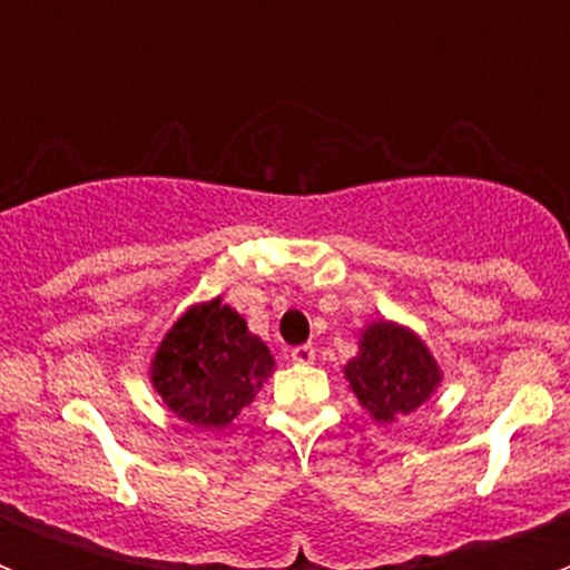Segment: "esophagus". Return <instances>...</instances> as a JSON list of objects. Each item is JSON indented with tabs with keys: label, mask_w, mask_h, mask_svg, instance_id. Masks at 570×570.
I'll return each instance as SVG.
<instances>
[{
	"label": "esophagus",
	"mask_w": 570,
	"mask_h": 570,
	"mask_svg": "<svg viewBox=\"0 0 570 570\" xmlns=\"http://www.w3.org/2000/svg\"><path fill=\"white\" fill-rule=\"evenodd\" d=\"M291 360H294L296 365H311V362L316 360L314 345H296V347H291Z\"/></svg>",
	"instance_id": "esophagus-1"
}]
</instances>
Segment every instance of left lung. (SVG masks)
<instances>
[{"label":"left lung","mask_w":570,"mask_h":570,"mask_svg":"<svg viewBox=\"0 0 570 570\" xmlns=\"http://www.w3.org/2000/svg\"><path fill=\"white\" fill-rule=\"evenodd\" d=\"M345 380L376 422H394L434 394L442 374L414 331L374 322L362 334L360 354L345 365Z\"/></svg>","instance_id":"8db88e82"}]
</instances>
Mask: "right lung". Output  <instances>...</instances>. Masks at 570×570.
I'll use <instances>...</instances> for the list:
<instances>
[{
	"mask_svg": "<svg viewBox=\"0 0 570 570\" xmlns=\"http://www.w3.org/2000/svg\"><path fill=\"white\" fill-rule=\"evenodd\" d=\"M274 371L268 345L223 299L194 305L176 320L150 362L156 394L179 420L225 428Z\"/></svg>",
	"mask_w": 570,
	"mask_h": 570,
	"instance_id": "1",
	"label": "right lung"
}]
</instances>
